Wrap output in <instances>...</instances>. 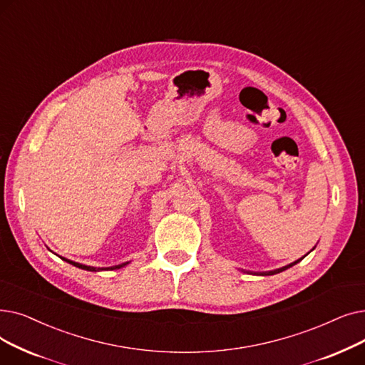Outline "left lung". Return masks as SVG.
<instances>
[{"label":"left lung","mask_w":365,"mask_h":365,"mask_svg":"<svg viewBox=\"0 0 365 365\" xmlns=\"http://www.w3.org/2000/svg\"><path fill=\"white\" fill-rule=\"evenodd\" d=\"M302 259V258H300ZM300 259H297V262H294V263H291V264H288V266H285V267H281V269H276V270H272V272H264V273H262V274H276V273H281V272H284V270H287V269H289V267H292L294 264H297Z\"/></svg>","instance_id":"obj_1"}]
</instances>
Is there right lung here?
Wrapping results in <instances>:
<instances>
[{"label": "right lung", "mask_w": 365, "mask_h": 365, "mask_svg": "<svg viewBox=\"0 0 365 365\" xmlns=\"http://www.w3.org/2000/svg\"><path fill=\"white\" fill-rule=\"evenodd\" d=\"M63 262H66V263H69V264H73V266H76V267H78V269H83V270H89V272H98V270H114V269H120V267H123V266H126V264H129V262L128 263H123V264H118V266H113V267H92V266H86V264H80V263H76V262H71V259H68V258H63V257H61Z\"/></svg>", "instance_id": "obj_1"}]
</instances>
